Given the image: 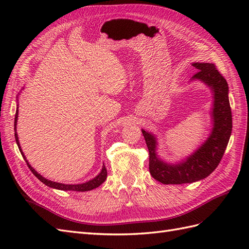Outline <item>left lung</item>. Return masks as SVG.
<instances>
[{"mask_svg": "<svg viewBox=\"0 0 249 249\" xmlns=\"http://www.w3.org/2000/svg\"><path fill=\"white\" fill-rule=\"evenodd\" d=\"M197 72L193 80H201L213 92V127L201 147L179 164H168L158 158L154 135L142 129L149 151V171L152 178L163 184L193 183L208 177L218 166L231 135L232 117L228 100V84L214 64L193 63Z\"/></svg>", "mask_w": 249, "mask_h": 249, "instance_id": "obj_1", "label": "left lung"}]
</instances>
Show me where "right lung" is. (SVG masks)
<instances>
[{
	"instance_id": "1",
	"label": "right lung",
	"mask_w": 249,
	"mask_h": 249,
	"mask_svg": "<svg viewBox=\"0 0 249 249\" xmlns=\"http://www.w3.org/2000/svg\"><path fill=\"white\" fill-rule=\"evenodd\" d=\"M18 110L17 108V111H16V118H15V138H16V141H17V144H18V149H20L21 154L24 158L25 162L27 163V166L29 167V169L31 170V173H33L37 179H39L42 183L45 184V185L52 187V188H55V189H60V190H74V191H88V190H91V189H94L99 187L102 183H103L106 178H107V170H106V167L105 165H103V167H102V170L101 173L94 178V179L88 181L86 183H83V184H75V185H73V184H63V183H56V182H53V181H49L47 179H45V178L42 177L40 174H37L36 171L30 166L28 161L26 160V158H25L23 151L21 149V146H20V142H18V135H17V122H18Z\"/></svg>"
}]
</instances>
